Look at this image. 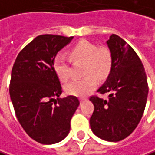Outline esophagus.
I'll use <instances>...</instances> for the list:
<instances>
[{
	"instance_id": "34e87169",
	"label": "esophagus",
	"mask_w": 155,
	"mask_h": 155,
	"mask_svg": "<svg viewBox=\"0 0 155 155\" xmlns=\"http://www.w3.org/2000/svg\"><path fill=\"white\" fill-rule=\"evenodd\" d=\"M84 100H86L85 97H80V101H81H81H84Z\"/></svg>"
}]
</instances>
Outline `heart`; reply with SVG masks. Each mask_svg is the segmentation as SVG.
<instances>
[{
	"label": "heart",
	"instance_id": "b5f03b06",
	"mask_svg": "<svg viewBox=\"0 0 155 155\" xmlns=\"http://www.w3.org/2000/svg\"><path fill=\"white\" fill-rule=\"evenodd\" d=\"M69 58L73 62H83L82 74L86 77L74 80L64 86L68 95L85 97L89 95L97 86L96 79L105 80L113 68V56L106 47H98L82 40L68 50ZM54 70L62 81L70 78V60L64 55H58L53 64Z\"/></svg>",
	"mask_w": 155,
	"mask_h": 155
}]
</instances>
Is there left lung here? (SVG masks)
<instances>
[{
  "label": "left lung",
  "instance_id": "1",
  "mask_svg": "<svg viewBox=\"0 0 155 155\" xmlns=\"http://www.w3.org/2000/svg\"><path fill=\"white\" fill-rule=\"evenodd\" d=\"M106 44L113 56V68L97 92L109 96L107 100L91 97L95 108L90 123L99 138L118 142L133 132L143 116L147 79L140 58L123 39L112 35Z\"/></svg>",
  "mask_w": 155,
  "mask_h": 155
}]
</instances>
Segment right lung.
I'll return each mask as SVG.
<instances>
[{"instance_id":"1","label":"right lung","mask_w":155,"mask_h":155,"mask_svg":"<svg viewBox=\"0 0 155 155\" xmlns=\"http://www.w3.org/2000/svg\"><path fill=\"white\" fill-rule=\"evenodd\" d=\"M74 37L37 36L16 58L9 95L17 118L36 142L52 145L70 131V121L80 105L74 96L59 98L62 87L53 64L58 52Z\"/></svg>"}]
</instances>
